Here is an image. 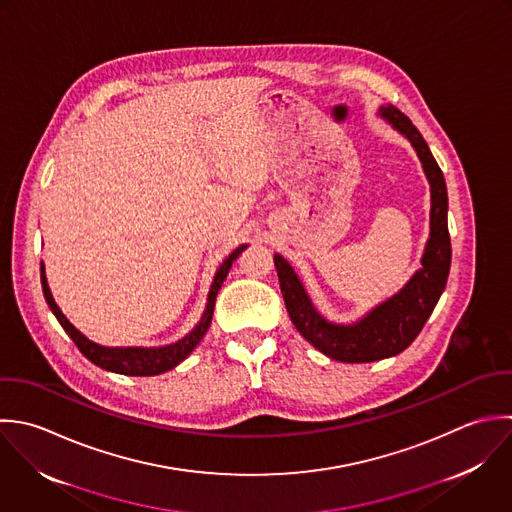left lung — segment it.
Here are the masks:
<instances>
[{
	"label": "left lung",
	"instance_id": "1",
	"mask_svg": "<svg viewBox=\"0 0 512 512\" xmlns=\"http://www.w3.org/2000/svg\"><path fill=\"white\" fill-rule=\"evenodd\" d=\"M379 117L413 145L431 185V233L421 257V269L413 273L399 293L375 305L359 321L335 323L319 313L291 263L279 253L273 257L285 307L295 329L317 351L341 363H373L403 353L431 317L451 269L449 197L443 171L405 113L395 105H381Z\"/></svg>",
	"mask_w": 512,
	"mask_h": 512
}]
</instances>
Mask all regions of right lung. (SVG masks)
Masks as SVG:
<instances>
[{"label": "right lung", "mask_w": 512, "mask_h": 512, "mask_svg": "<svg viewBox=\"0 0 512 512\" xmlns=\"http://www.w3.org/2000/svg\"><path fill=\"white\" fill-rule=\"evenodd\" d=\"M247 249L245 245H239L215 271L211 289L207 293V303H205V311L199 319V323L179 341L171 343V345H163V347H105L99 343H93L91 339H87L81 331H77L67 317L61 313V309L57 307L49 285H47V277H45V267L41 263V287H43V297L51 309V313L55 315V319L59 321V325L63 327V331L71 337V341L77 345V349L81 351V355L85 359H89L93 365L101 367L103 371L109 373H117V375H127V377H153V375H161L167 373L171 369H175L179 363H183L193 349L201 343V339L205 337L211 319H213V309H215V297L225 281V277L229 275V269L233 265V261Z\"/></svg>", "instance_id": "right-lung-1"}]
</instances>
